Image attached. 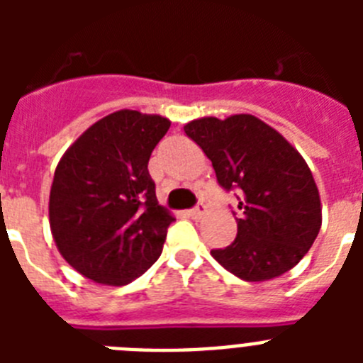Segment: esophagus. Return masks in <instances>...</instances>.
I'll use <instances>...</instances> for the list:
<instances>
[{"mask_svg":"<svg viewBox=\"0 0 363 363\" xmlns=\"http://www.w3.org/2000/svg\"><path fill=\"white\" fill-rule=\"evenodd\" d=\"M205 211H207V207H205L203 203H200L198 207H194V209L189 211V216H191L192 220H200V218L205 214Z\"/></svg>","mask_w":363,"mask_h":363,"instance_id":"esophagus-1","label":"esophagus"}]
</instances>
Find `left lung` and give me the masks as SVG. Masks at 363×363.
<instances>
[{"instance_id": "1", "label": "left lung", "mask_w": 363, "mask_h": 363, "mask_svg": "<svg viewBox=\"0 0 363 363\" xmlns=\"http://www.w3.org/2000/svg\"><path fill=\"white\" fill-rule=\"evenodd\" d=\"M184 130L213 162L218 184L240 192L238 234L213 258L245 281L291 271L322 227L318 187L301 154L252 114L200 118Z\"/></svg>"}]
</instances>
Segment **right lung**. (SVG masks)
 Here are the masks:
<instances>
[{"label": "right lung", "instance_id": "add662e5", "mask_svg": "<svg viewBox=\"0 0 363 363\" xmlns=\"http://www.w3.org/2000/svg\"><path fill=\"white\" fill-rule=\"evenodd\" d=\"M171 121L123 108L91 125L65 150L49 198L50 233L67 264L89 280L127 285L160 258L174 221L149 174Z\"/></svg>", "mask_w": 363, "mask_h": 363}]
</instances>
